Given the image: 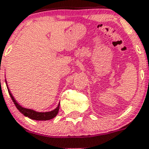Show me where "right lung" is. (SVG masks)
Instances as JSON below:
<instances>
[{
	"instance_id": "obj_1",
	"label": "right lung",
	"mask_w": 149,
	"mask_h": 149,
	"mask_svg": "<svg viewBox=\"0 0 149 149\" xmlns=\"http://www.w3.org/2000/svg\"><path fill=\"white\" fill-rule=\"evenodd\" d=\"M5 83L6 85H7V88H8V93L10 94V96L11 98V100H13L14 105L16 106L17 109L24 115V116L28 117V118H31V119H33V120L46 121L54 118L57 115L58 112H59V109H60V102L58 104V106H56V108L54 109L52 111H49V112H37V111H35V110L32 109H27L25 108V107H23L21 105H20V104L17 102V100L14 99V97L12 95L11 92L10 91L9 88H8V83H7L6 79Z\"/></svg>"
}]
</instances>
